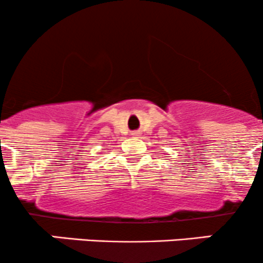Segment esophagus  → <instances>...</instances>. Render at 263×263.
<instances>
[{
	"label": "esophagus",
	"instance_id": "esophagus-1",
	"mask_svg": "<svg viewBox=\"0 0 263 263\" xmlns=\"http://www.w3.org/2000/svg\"><path fill=\"white\" fill-rule=\"evenodd\" d=\"M134 135H136V134H134Z\"/></svg>",
	"mask_w": 263,
	"mask_h": 263
}]
</instances>
